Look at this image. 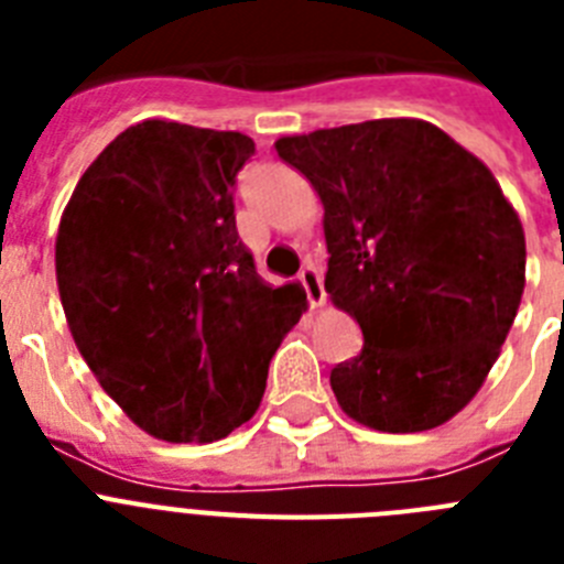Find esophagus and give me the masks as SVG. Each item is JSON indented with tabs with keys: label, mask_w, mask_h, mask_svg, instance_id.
Segmentation results:
<instances>
[{
	"label": "esophagus",
	"mask_w": 564,
	"mask_h": 564,
	"mask_svg": "<svg viewBox=\"0 0 564 564\" xmlns=\"http://www.w3.org/2000/svg\"><path fill=\"white\" fill-rule=\"evenodd\" d=\"M299 282H302V288H305L311 307L325 305L327 293H325V285H322V276H318L316 268H313V265L302 268V271H299Z\"/></svg>",
	"instance_id": "obj_1"
}]
</instances>
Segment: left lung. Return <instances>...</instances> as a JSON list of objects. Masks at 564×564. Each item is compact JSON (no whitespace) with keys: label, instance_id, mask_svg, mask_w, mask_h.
<instances>
[{"label":"left lung","instance_id":"1","mask_svg":"<svg viewBox=\"0 0 564 564\" xmlns=\"http://www.w3.org/2000/svg\"><path fill=\"white\" fill-rule=\"evenodd\" d=\"M325 206L333 305L364 347L330 370L336 401L378 432H423L495 367L525 288V234L482 161L435 123L381 118L279 138Z\"/></svg>","mask_w":564,"mask_h":564}]
</instances>
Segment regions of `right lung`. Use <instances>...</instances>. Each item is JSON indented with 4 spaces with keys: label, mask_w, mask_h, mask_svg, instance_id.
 <instances>
[{
    "label": "right lung",
    "mask_w": 564,
    "mask_h": 564,
    "mask_svg": "<svg viewBox=\"0 0 564 564\" xmlns=\"http://www.w3.org/2000/svg\"><path fill=\"white\" fill-rule=\"evenodd\" d=\"M242 132L143 121L82 174L56 237L78 352L129 417L169 443H212L257 412L268 364L307 302L271 288L237 234Z\"/></svg>",
    "instance_id": "add662e5"
}]
</instances>
